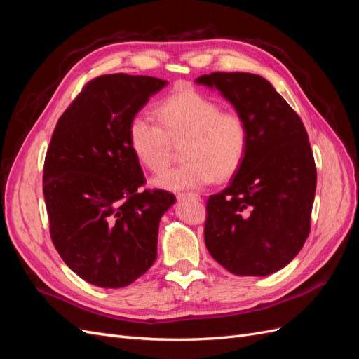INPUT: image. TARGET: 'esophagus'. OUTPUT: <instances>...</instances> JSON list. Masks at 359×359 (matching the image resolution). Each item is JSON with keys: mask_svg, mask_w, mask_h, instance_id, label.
<instances>
[{"mask_svg": "<svg viewBox=\"0 0 359 359\" xmlns=\"http://www.w3.org/2000/svg\"><path fill=\"white\" fill-rule=\"evenodd\" d=\"M177 198H178L180 201H182V199H193V201H201V199H202L198 193H191V191H190V193H189V191H187V193H186V191L178 193V194H177Z\"/></svg>", "mask_w": 359, "mask_h": 359, "instance_id": "obj_1", "label": "esophagus"}]
</instances>
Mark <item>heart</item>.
Here are the masks:
<instances>
[{"label": "heart", "instance_id": "1", "mask_svg": "<svg viewBox=\"0 0 359 359\" xmlns=\"http://www.w3.org/2000/svg\"><path fill=\"white\" fill-rule=\"evenodd\" d=\"M157 121L136 115L127 130L128 147L145 169L160 173L170 161L172 144L181 145L177 168L154 182L168 190L198 189L214 177L227 180L240 170L250 145L247 118L236 109H223L211 97L180 90L156 107Z\"/></svg>", "mask_w": 359, "mask_h": 359}]
</instances>
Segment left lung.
<instances>
[{"label":"left lung","instance_id":"left-lung-1","mask_svg":"<svg viewBox=\"0 0 359 359\" xmlns=\"http://www.w3.org/2000/svg\"><path fill=\"white\" fill-rule=\"evenodd\" d=\"M196 82L219 90L250 126L243 166L206 201V248L232 274L269 276L310 233L316 165L307 130L262 76L214 72Z\"/></svg>","mask_w":359,"mask_h":359}]
</instances>
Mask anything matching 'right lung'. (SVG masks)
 I'll list each match as a JSON object with an SVG mask.
<instances>
[{"label": "right lung", "instance_id": "right-lung-1", "mask_svg": "<svg viewBox=\"0 0 359 359\" xmlns=\"http://www.w3.org/2000/svg\"><path fill=\"white\" fill-rule=\"evenodd\" d=\"M166 83L151 76H99L53 130L43 166L50 238L66 265L94 286H128L157 257L160 219L175 196L140 190L145 177L127 130Z\"/></svg>", "mask_w": 359, "mask_h": 359}]
</instances>
